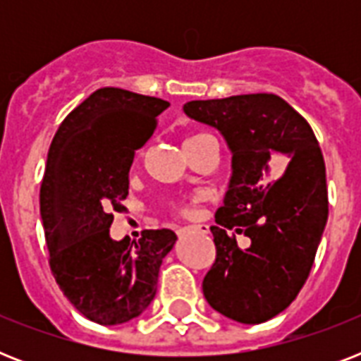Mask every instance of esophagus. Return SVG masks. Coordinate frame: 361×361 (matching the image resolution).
<instances>
[{
  "label": "esophagus",
  "mask_w": 361,
  "mask_h": 361,
  "mask_svg": "<svg viewBox=\"0 0 361 361\" xmlns=\"http://www.w3.org/2000/svg\"><path fill=\"white\" fill-rule=\"evenodd\" d=\"M189 232H197V234H208L209 226H206V225L185 226V228H180V231H178V234H180V236H183V234H189Z\"/></svg>",
  "instance_id": "34e87169"
}]
</instances>
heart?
Returning a JSON list of instances; mask_svg holds the SVG:
<instances>
[{"instance_id": "obj_1", "label": "heart", "mask_w": 361, "mask_h": 361, "mask_svg": "<svg viewBox=\"0 0 361 361\" xmlns=\"http://www.w3.org/2000/svg\"><path fill=\"white\" fill-rule=\"evenodd\" d=\"M198 136V135H197ZM191 138H195V136H191ZM185 212H189V209H185Z\"/></svg>"}]
</instances>
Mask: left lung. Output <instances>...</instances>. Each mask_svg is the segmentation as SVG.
<instances>
[{"mask_svg": "<svg viewBox=\"0 0 361 361\" xmlns=\"http://www.w3.org/2000/svg\"><path fill=\"white\" fill-rule=\"evenodd\" d=\"M183 112L219 130L232 155L228 189L209 228L217 257L202 281L204 298L226 319L266 322L302 290L328 221L319 142L274 93L189 101ZM236 233L252 245L240 250Z\"/></svg>", "mask_w": 361, "mask_h": 361, "instance_id": "left-lung-1", "label": "left lung"}]
</instances>
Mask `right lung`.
Here are the masks:
<instances>
[{"instance_id": "right-lung-1", "label": "right lung", "mask_w": 361, "mask_h": 361, "mask_svg": "<svg viewBox=\"0 0 361 361\" xmlns=\"http://www.w3.org/2000/svg\"><path fill=\"white\" fill-rule=\"evenodd\" d=\"M169 101L101 87L59 125L41 185V219L56 283L78 313L103 326L140 317L172 251L170 228L144 231L130 245L110 238L123 209L135 149L153 135Z\"/></svg>"}]
</instances>
